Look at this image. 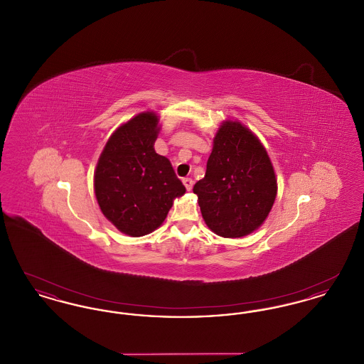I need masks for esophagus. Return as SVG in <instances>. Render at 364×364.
<instances>
[{"mask_svg":"<svg viewBox=\"0 0 364 364\" xmlns=\"http://www.w3.org/2000/svg\"><path fill=\"white\" fill-rule=\"evenodd\" d=\"M183 184L186 186L187 191H191L192 190V186H193V180L191 177H186V178H183Z\"/></svg>","mask_w":364,"mask_h":364,"instance_id":"1","label":"esophagus"}]
</instances>
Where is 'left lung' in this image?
I'll use <instances>...</instances> for the list:
<instances>
[{"mask_svg": "<svg viewBox=\"0 0 364 364\" xmlns=\"http://www.w3.org/2000/svg\"><path fill=\"white\" fill-rule=\"evenodd\" d=\"M193 193L206 225L218 236L242 237L264 223L277 196V178L266 149L242 122L221 124Z\"/></svg>", "mask_w": 364, "mask_h": 364, "instance_id": "1", "label": "left lung"}]
</instances>
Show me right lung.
I'll return each instance as SVG.
<instances>
[{
    "label": "right lung",
    "mask_w": 364,
    "mask_h": 364,
    "mask_svg": "<svg viewBox=\"0 0 364 364\" xmlns=\"http://www.w3.org/2000/svg\"><path fill=\"white\" fill-rule=\"evenodd\" d=\"M159 119L139 113L105 144L94 173V191L105 217L120 232L140 237L162 225L186 187L171 161L154 150Z\"/></svg>",
    "instance_id": "1"
}]
</instances>
